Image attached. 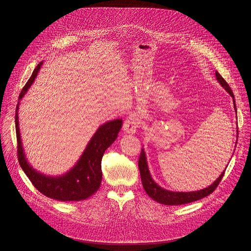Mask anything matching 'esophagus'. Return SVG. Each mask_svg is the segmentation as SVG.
I'll return each mask as SVG.
<instances>
[{
	"label": "esophagus",
	"instance_id": "obj_1",
	"mask_svg": "<svg viewBox=\"0 0 251 251\" xmlns=\"http://www.w3.org/2000/svg\"><path fill=\"white\" fill-rule=\"evenodd\" d=\"M138 124H139L138 119L133 115H130L129 117L126 118V120L124 121L123 130L128 134H134L136 132Z\"/></svg>",
	"mask_w": 251,
	"mask_h": 251
}]
</instances>
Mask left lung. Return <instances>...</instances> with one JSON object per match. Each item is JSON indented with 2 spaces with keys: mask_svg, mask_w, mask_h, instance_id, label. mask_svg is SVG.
Returning a JSON list of instances; mask_svg holds the SVG:
<instances>
[{
  "mask_svg": "<svg viewBox=\"0 0 251 251\" xmlns=\"http://www.w3.org/2000/svg\"><path fill=\"white\" fill-rule=\"evenodd\" d=\"M216 77H217V80L220 82V84L224 88H225L228 94L233 98L235 112L237 113L234 95H233V91H232L231 87L226 82L225 79H224L220 75V73L218 71L216 72ZM237 132H238V130H237ZM237 137H238V135H237ZM138 167H139L140 177H141L142 186H143L144 190H146V192L149 194V196H151L153 201L160 202V203H163V204H166V205H180V204H185V203L193 202V201L203 199V197L209 195L210 193H213L215 191V189L218 187V185L220 184L224 174H225V171H226V169H225V171H224V172L220 175V177L212 184V185L204 188V189H201L199 191H191V192H175V191L166 190V189L160 187L152 180L150 171H149L146 152H144L143 149L140 151L139 160H138Z\"/></svg>",
  "mask_w": 251,
  "mask_h": 251,
  "instance_id": "obj_1",
  "label": "left lung"
}]
</instances>
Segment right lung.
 <instances>
[{
    "instance_id": "obj_1",
    "label": "right lung",
    "mask_w": 251,
    "mask_h": 251,
    "mask_svg": "<svg viewBox=\"0 0 251 251\" xmlns=\"http://www.w3.org/2000/svg\"><path fill=\"white\" fill-rule=\"evenodd\" d=\"M42 65L43 62L36 66L28 81L22 88L19 95V100L33 83ZM19 102L16 107L15 115L18 161L33 186L47 197L59 201H83L96 193L101 182V159L103 152L116 140L119 131L122 127V119H116V120L104 123L97 130L80 159L68 173L59 177H50L37 172L26 160L18 126Z\"/></svg>"
}]
</instances>
